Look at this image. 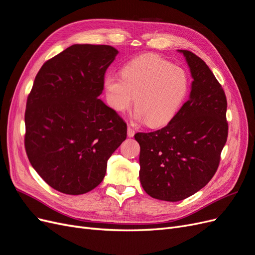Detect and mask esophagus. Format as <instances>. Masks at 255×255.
I'll return each instance as SVG.
<instances>
[{"instance_id":"1","label":"esophagus","mask_w":255,"mask_h":255,"mask_svg":"<svg viewBox=\"0 0 255 255\" xmlns=\"http://www.w3.org/2000/svg\"><path fill=\"white\" fill-rule=\"evenodd\" d=\"M135 135V130H134V128L130 127V126H128V137H133Z\"/></svg>"}]
</instances>
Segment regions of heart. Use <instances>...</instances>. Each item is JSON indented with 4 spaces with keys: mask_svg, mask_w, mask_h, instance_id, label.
<instances>
[{
    "mask_svg": "<svg viewBox=\"0 0 255 255\" xmlns=\"http://www.w3.org/2000/svg\"><path fill=\"white\" fill-rule=\"evenodd\" d=\"M189 81L183 68L157 55H141L121 69V76L104 79L106 101L114 111L125 113L135 96V117L150 127L170 121L187 96Z\"/></svg>",
    "mask_w": 255,
    "mask_h": 255,
    "instance_id": "heart-1",
    "label": "heart"
}]
</instances>
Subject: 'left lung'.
I'll list each match as a JSON object with an SVG mask.
<instances>
[{
	"label": "left lung",
	"instance_id": "left-lung-1",
	"mask_svg": "<svg viewBox=\"0 0 255 255\" xmlns=\"http://www.w3.org/2000/svg\"><path fill=\"white\" fill-rule=\"evenodd\" d=\"M182 53L192 79L189 99L168 125L155 132L137 133L140 145L139 179L154 199L176 202L211 181L227 142V98L204 61Z\"/></svg>",
	"mask_w": 255,
	"mask_h": 255
}]
</instances>
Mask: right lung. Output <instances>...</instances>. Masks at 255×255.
Masks as SVG:
<instances>
[{"mask_svg": "<svg viewBox=\"0 0 255 255\" xmlns=\"http://www.w3.org/2000/svg\"><path fill=\"white\" fill-rule=\"evenodd\" d=\"M118 53L111 45L73 44L45 61L35 78L26 102L25 150L37 173L63 194L96 188L127 138V123L99 99Z\"/></svg>", "mask_w": 255, "mask_h": 255, "instance_id": "1", "label": "right lung"}]
</instances>
